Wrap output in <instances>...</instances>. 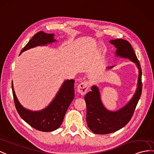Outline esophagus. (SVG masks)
<instances>
[{"label": "esophagus", "mask_w": 154, "mask_h": 154, "mask_svg": "<svg viewBox=\"0 0 154 154\" xmlns=\"http://www.w3.org/2000/svg\"><path fill=\"white\" fill-rule=\"evenodd\" d=\"M89 88V83L88 82H82L81 84L78 85L77 91L82 95H84L86 94Z\"/></svg>", "instance_id": "obj_1"}]
</instances>
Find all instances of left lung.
<instances>
[{
  "instance_id": "1",
  "label": "left lung",
  "mask_w": 154,
  "mask_h": 154,
  "mask_svg": "<svg viewBox=\"0 0 154 154\" xmlns=\"http://www.w3.org/2000/svg\"><path fill=\"white\" fill-rule=\"evenodd\" d=\"M110 42L116 48V55L130 59L135 63L138 69L137 90L133 98L120 109L112 112L106 110L101 102L99 88L96 85L91 88V91L85 95L87 108L86 121L88 127L95 134H105L114 133L127 124L135 110L142 93V69L140 63L131 44L125 40H111ZM113 66L108 67V69Z\"/></svg>"
}]
</instances>
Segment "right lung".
<instances>
[{
    "instance_id": "1",
    "label": "right lung",
    "mask_w": 154,
    "mask_h": 154,
    "mask_svg": "<svg viewBox=\"0 0 154 154\" xmlns=\"http://www.w3.org/2000/svg\"><path fill=\"white\" fill-rule=\"evenodd\" d=\"M54 34H48L40 31L35 34L21 53L38 46H45L55 42ZM74 80H65L54 100L44 109L40 111H31L26 109L19 102L14 89L12 82V93L16 110L20 117L29 125L36 130L44 132H50L62 124L66 112L74 97Z\"/></svg>"
}]
</instances>
